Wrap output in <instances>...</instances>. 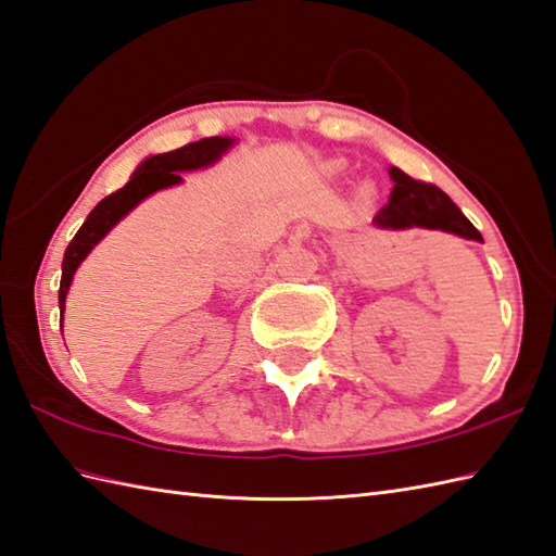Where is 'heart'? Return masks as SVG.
<instances>
[{
    "instance_id": "1",
    "label": "heart",
    "mask_w": 556,
    "mask_h": 556,
    "mask_svg": "<svg viewBox=\"0 0 556 556\" xmlns=\"http://www.w3.org/2000/svg\"><path fill=\"white\" fill-rule=\"evenodd\" d=\"M340 168H342L340 162H332V164H330V170H340Z\"/></svg>"
}]
</instances>
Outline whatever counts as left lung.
<instances>
[{"label": "left lung", "instance_id": "obj_1", "mask_svg": "<svg viewBox=\"0 0 556 556\" xmlns=\"http://www.w3.org/2000/svg\"><path fill=\"white\" fill-rule=\"evenodd\" d=\"M390 178L394 180V188L388 204L382 206L374 218V224L378 228H428L452 232V236H459L464 240H483L471 220L462 214V208L440 188H435V185L414 180L397 166L390 168Z\"/></svg>", "mask_w": 556, "mask_h": 556}]
</instances>
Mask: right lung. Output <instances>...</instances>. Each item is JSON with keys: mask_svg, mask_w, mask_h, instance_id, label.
<instances>
[{"mask_svg": "<svg viewBox=\"0 0 556 556\" xmlns=\"http://www.w3.org/2000/svg\"><path fill=\"white\" fill-rule=\"evenodd\" d=\"M236 144V138H204L200 142H190L174 152L152 154L132 170L130 180L123 185L114 194L104 197L97 204L90 216L85 218V224L76 232V238L66 247L64 262H61V286H59V309H61V324H64V309H66V294L76 276L78 266L85 262L97 244H100L106 232L114 228L121 218H126L135 206H138L147 197L174 188L180 185V174L188 170H200L206 166H214L220 156H224L230 147Z\"/></svg>", "mask_w": 556, "mask_h": 556, "instance_id": "obj_1", "label": "right lung"}]
</instances>
